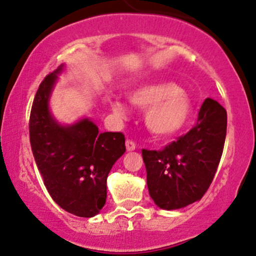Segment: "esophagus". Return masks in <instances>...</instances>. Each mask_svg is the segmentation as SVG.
<instances>
[{"label":"esophagus","instance_id":"esophagus-1","mask_svg":"<svg viewBox=\"0 0 256 256\" xmlns=\"http://www.w3.org/2000/svg\"><path fill=\"white\" fill-rule=\"evenodd\" d=\"M126 149H127V151H134L136 150V144L132 140H127L126 142Z\"/></svg>","mask_w":256,"mask_h":256}]
</instances>
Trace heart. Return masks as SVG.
Masks as SVG:
<instances>
[{"label":"heart","instance_id":"1","mask_svg":"<svg viewBox=\"0 0 256 256\" xmlns=\"http://www.w3.org/2000/svg\"><path fill=\"white\" fill-rule=\"evenodd\" d=\"M128 98L132 105L145 110V126L156 138L176 136L190 122L193 114L190 98L172 82L142 83L129 90ZM110 105L118 116H127V107L120 100H112Z\"/></svg>","mask_w":256,"mask_h":256}]
</instances>
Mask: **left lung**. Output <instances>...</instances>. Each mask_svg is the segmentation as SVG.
I'll use <instances>...</instances> for the list:
<instances>
[{
	"instance_id": "1",
	"label": "left lung",
	"mask_w": 256,
	"mask_h": 256,
	"mask_svg": "<svg viewBox=\"0 0 256 256\" xmlns=\"http://www.w3.org/2000/svg\"><path fill=\"white\" fill-rule=\"evenodd\" d=\"M226 129V110L208 98L186 136L162 151L142 150L148 189L158 208L177 210L202 199L221 160Z\"/></svg>"
}]
</instances>
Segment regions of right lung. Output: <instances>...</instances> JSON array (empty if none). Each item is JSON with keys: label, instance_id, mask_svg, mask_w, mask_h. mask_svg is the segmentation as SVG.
<instances>
[{"label": "right lung", "instance_id": "1", "mask_svg": "<svg viewBox=\"0 0 256 256\" xmlns=\"http://www.w3.org/2000/svg\"><path fill=\"white\" fill-rule=\"evenodd\" d=\"M61 64L40 84L30 114L29 134L32 155L44 184L57 205L79 217H92L107 198V176L124 154L122 133L98 130L89 117L70 124L58 122L50 98Z\"/></svg>", "mask_w": 256, "mask_h": 256}]
</instances>
